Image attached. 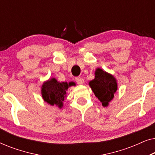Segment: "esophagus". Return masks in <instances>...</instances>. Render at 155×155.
<instances>
[{
	"mask_svg": "<svg viewBox=\"0 0 155 155\" xmlns=\"http://www.w3.org/2000/svg\"><path fill=\"white\" fill-rule=\"evenodd\" d=\"M75 81H76V82H77L78 84H82L84 83L83 78H80V77L75 78Z\"/></svg>",
	"mask_w": 155,
	"mask_h": 155,
	"instance_id": "esophagus-1",
	"label": "esophagus"
}]
</instances>
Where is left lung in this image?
<instances>
[{
    "mask_svg": "<svg viewBox=\"0 0 155 155\" xmlns=\"http://www.w3.org/2000/svg\"><path fill=\"white\" fill-rule=\"evenodd\" d=\"M90 86L104 107L108 106L117 90V83L114 76L100 68L96 70L95 78L90 82Z\"/></svg>",
    "mask_w": 155,
    "mask_h": 155,
    "instance_id": "obj_1",
    "label": "left lung"
}]
</instances>
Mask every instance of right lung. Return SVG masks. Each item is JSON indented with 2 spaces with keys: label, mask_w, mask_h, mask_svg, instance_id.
Returning <instances> with one entry per match:
<instances>
[{
  "label": "right lung",
  "mask_w": 155,
  "mask_h": 155,
  "mask_svg": "<svg viewBox=\"0 0 155 155\" xmlns=\"http://www.w3.org/2000/svg\"><path fill=\"white\" fill-rule=\"evenodd\" d=\"M74 82H59L52 78L44 82L41 87V94L44 100L51 105L56 104L59 108L63 107V101L68 87L74 85Z\"/></svg>",
  "instance_id": "obj_1"
}]
</instances>
